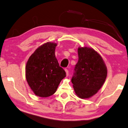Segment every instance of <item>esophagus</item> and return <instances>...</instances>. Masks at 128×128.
<instances>
[{
  "mask_svg": "<svg viewBox=\"0 0 128 128\" xmlns=\"http://www.w3.org/2000/svg\"><path fill=\"white\" fill-rule=\"evenodd\" d=\"M65 72H66V76H68V70L66 69Z\"/></svg>",
  "mask_w": 128,
  "mask_h": 128,
  "instance_id": "1",
  "label": "esophagus"
}]
</instances>
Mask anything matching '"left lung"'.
Returning a JSON list of instances; mask_svg holds the SVG:
<instances>
[{
	"instance_id": "1",
	"label": "left lung",
	"mask_w": 128,
	"mask_h": 128,
	"mask_svg": "<svg viewBox=\"0 0 128 128\" xmlns=\"http://www.w3.org/2000/svg\"><path fill=\"white\" fill-rule=\"evenodd\" d=\"M78 54V61L72 82L77 97L86 99L102 86L107 76V68L101 56L93 48L79 47Z\"/></svg>"
}]
</instances>
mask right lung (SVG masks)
<instances>
[{
    "instance_id": "add662e5",
    "label": "right lung",
    "mask_w": 128,
    "mask_h": 128,
    "mask_svg": "<svg viewBox=\"0 0 128 128\" xmlns=\"http://www.w3.org/2000/svg\"><path fill=\"white\" fill-rule=\"evenodd\" d=\"M57 44L48 42L35 50L26 66V78L34 93L48 97L56 93L66 72L60 66L55 56Z\"/></svg>"
}]
</instances>
